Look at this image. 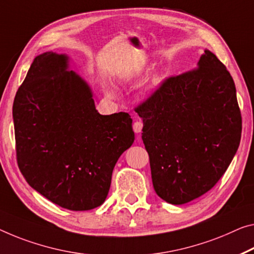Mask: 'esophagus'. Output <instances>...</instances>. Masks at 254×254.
I'll return each instance as SVG.
<instances>
[{
  "label": "esophagus",
  "instance_id": "34e87169",
  "mask_svg": "<svg viewBox=\"0 0 254 254\" xmlns=\"http://www.w3.org/2000/svg\"><path fill=\"white\" fill-rule=\"evenodd\" d=\"M132 128H134V131L136 132V134H138V132L142 131L143 123L140 122V120H136V122L134 123V125H132Z\"/></svg>",
  "mask_w": 254,
  "mask_h": 254
}]
</instances>
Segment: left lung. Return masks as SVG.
<instances>
[{
	"label": "left lung",
	"instance_id": "8db88e82",
	"mask_svg": "<svg viewBox=\"0 0 254 254\" xmlns=\"http://www.w3.org/2000/svg\"><path fill=\"white\" fill-rule=\"evenodd\" d=\"M155 193L184 204L208 192L239 149L242 116L225 64L209 50L196 68L170 76L135 108Z\"/></svg>",
	"mask_w": 254,
	"mask_h": 254
}]
</instances>
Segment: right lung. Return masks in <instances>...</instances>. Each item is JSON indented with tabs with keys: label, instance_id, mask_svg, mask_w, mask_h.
I'll use <instances>...</instances> for the list:
<instances>
[{
	"label": "right lung",
	"instance_id": "add662e5",
	"mask_svg": "<svg viewBox=\"0 0 254 254\" xmlns=\"http://www.w3.org/2000/svg\"><path fill=\"white\" fill-rule=\"evenodd\" d=\"M12 116L18 167L35 190L72 211L103 203L116 162L135 139L127 112L100 115L68 57L45 52L18 88Z\"/></svg>",
	"mask_w": 254,
	"mask_h": 254
}]
</instances>
